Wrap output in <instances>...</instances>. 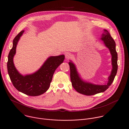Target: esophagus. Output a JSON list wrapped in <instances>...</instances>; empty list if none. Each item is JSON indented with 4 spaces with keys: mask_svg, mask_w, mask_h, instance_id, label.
Segmentation results:
<instances>
[{
    "mask_svg": "<svg viewBox=\"0 0 129 129\" xmlns=\"http://www.w3.org/2000/svg\"><path fill=\"white\" fill-rule=\"evenodd\" d=\"M71 56H72V55H71V54L70 53H66V54H65V58H66V59H70V58L71 57Z\"/></svg>",
    "mask_w": 129,
    "mask_h": 129,
    "instance_id": "obj_1",
    "label": "esophagus"
}]
</instances>
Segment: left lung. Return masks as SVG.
Instances as JSON below:
<instances>
[{"mask_svg":"<svg viewBox=\"0 0 129 129\" xmlns=\"http://www.w3.org/2000/svg\"><path fill=\"white\" fill-rule=\"evenodd\" d=\"M101 39L103 41L105 46L109 50L111 55L112 69L111 74L108 77V80L106 84L98 85L83 81L79 76L75 65L70 61L69 65L70 70V79L73 88L79 93L87 96L94 95L98 93L104 92L111 84L117 71V54L115 49V42L111 36L109 32L104 29Z\"/></svg>","mask_w":129,"mask_h":129,"instance_id":"obj_1","label":"left lung"}]
</instances>
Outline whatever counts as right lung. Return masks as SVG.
Instances as JSON below:
<instances>
[{
    "instance_id": "add662e5",
    "label": "right lung",
    "mask_w": 129,
    "mask_h": 129,
    "mask_svg": "<svg viewBox=\"0 0 129 129\" xmlns=\"http://www.w3.org/2000/svg\"><path fill=\"white\" fill-rule=\"evenodd\" d=\"M24 32V30L21 31L13 40V48L8 56V71L13 84L18 91L28 96H37L49 89L55 71L63 62L65 56H51L35 73L25 76L21 74L14 65L13 58L18 41Z\"/></svg>"
}]
</instances>
